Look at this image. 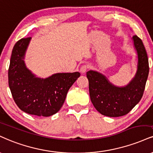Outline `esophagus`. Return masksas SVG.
Listing matches in <instances>:
<instances>
[{
  "mask_svg": "<svg viewBox=\"0 0 153 153\" xmlns=\"http://www.w3.org/2000/svg\"><path fill=\"white\" fill-rule=\"evenodd\" d=\"M88 68H89V66L88 65H82L81 66V68H80V72H81L82 73H85V72L88 70Z\"/></svg>",
  "mask_w": 153,
  "mask_h": 153,
  "instance_id": "obj_1",
  "label": "esophagus"
}]
</instances>
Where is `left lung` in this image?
Segmentation results:
<instances>
[{
  "instance_id": "left-lung-1",
  "label": "left lung",
  "mask_w": 153,
  "mask_h": 153,
  "mask_svg": "<svg viewBox=\"0 0 153 153\" xmlns=\"http://www.w3.org/2000/svg\"><path fill=\"white\" fill-rule=\"evenodd\" d=\"M138 57L135 77L128 85L115 87L97 72H87L90 97L99 113L108 117H120L128 114L141 100L149 74L146 50L138 36L132 37Z\"/></svg>"
}]
</instances>
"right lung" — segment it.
Instances as JSON below:
<instances>
[{"label": "right lung", "mask_w": 153, "mask_h": 153, "mask_svg": "<svg viewBox=\"0 0 153 153\" xmlns=\"http://www.w3.org/2000/svg\"><path fill=\"white\" fill-rule=\"evenodd\" d=\"M30 37L15 44L8 68V85L13 100L25 113L48 117L60 110L68 91L80 74L57 73L46 79L36 78L25 67L24 55Z\"/></svg>", "instance_id": "add662e5"}]
</instances>
